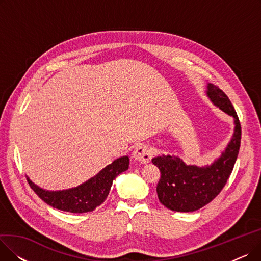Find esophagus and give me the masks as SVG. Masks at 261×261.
<instances>
[{"label": "esophagus", "instance_id": "obj_1", "mask_svg": "<svg viewBox=\"0 0 261 261\" xmlns=\"http://www.w3.org/2000/svg\"><path fill=\"white\" fill-rule=\"evenodd\" d=\"M132 155L136 161H139L140 163H143V164H146L152 159V151L147 145L141 144L134 148Z\"/></svg>", "mask_w": 261, "mask_h": 261}]
</instances>
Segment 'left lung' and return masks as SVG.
<instances>
[{
    "label": "left lung",
    "instance_id": "left-lung-1",
    "mask_svg": "<svg viewBox=\"0 0 261 261\" xmlns=\"http://www.w3.org/2000/svg\"><path fill=\"white\" fill-rule=\"evenodd\" d=\"M207 95L214 105L235 118V132L225 151L211 166H186L181 159L170 155L152 160L161 172L156 186L159 200L174 212H195L212 202L225 186L239 153L241 125L234 106L221 89L212 84Z\"/></svg>",
    "mask_w": 261,
    "mask_h": 261
}]
</instances>
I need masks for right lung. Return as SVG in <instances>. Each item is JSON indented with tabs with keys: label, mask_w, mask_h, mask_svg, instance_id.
I'll use <instances>...</instances> for the list:
<instances>
[{
	"label": "right lung",
	"mask_w": 261,
	"mask_h": 261,
	"mask_svg": "<svg viewBox=\"0 0 261 261\" xmlns=\"http://www.w3.org/2000/svg\"><path fill=\"white\" fill-rule=\"evenodd\" d=\"M128 168L129 158H119L85 184L62 191L43 190L36 186L29 177L26 179L37 196L54 208L81 214L92 212L103 203L109 195L113 180L119 173L126 171Z\"/></svg>",
	"instance_id": "1"
}]
</instances>
